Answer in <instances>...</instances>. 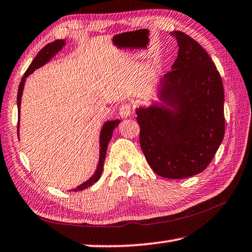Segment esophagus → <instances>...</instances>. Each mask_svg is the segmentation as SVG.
<instances>
[{
  "instance_id": "esophagus-1",
  "label": "esophagus",
  "mask_w": 252,
  "mask_h": 252,
  "mask_svg": "<svg viewBox=\"0 0 252 252\" xmlns=\"http://www.w3.org/2000/svg\"><path fill=\"white\" fill-rule=\"evenodd\" d=\"M119 114L123 119H126L131 116V104L130 103H122L120 109H119Z\"/></svg>"
}]
</instances>
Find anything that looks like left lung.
I'll list each match as a JSON object with an SVG mask.
<instances>
[{
  "label": "left lung",
  "mask_w": 252,
  "mask_h": 252,
  "mask_svg": "<svg viewBox=\"0 0 252 252\" xmlns=\"http://www.w3.org/2000/svg\"><path fill=\"white\" fill-rule=\"evenodd\" d=\"M178 58L160 80L164 105L136 109L140 146L160 177L183 179L202 172L224 135V92L220 73L207 51L181 31Z\"/></svg>",
  "instance_id": "left-lung-1"
}]
</instances>
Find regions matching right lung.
Listing matches in <instances>:
<instances>
[{"mask_svg":"<svg viewBox=\"0 0 252 252\" xmlns=\"http://www.w3.org/2000/svg\"><path fill=\"white\" fill-rule=\"evenodd\" d=\"M65 45V40H55L54 42H51V43L46 44L43 49H42L34 60L32 61L31 64L28 67L27 72H25L22 80H21L20 85H19V90H18V110H19V120H20V105H21V97H22V93H23V88H24V83H25V79L27 76L32 73L34 70L39 69L42 65H44L46 62L50 61L51 58H53L55 54H57L60 50H61L63 46ZM119 123H120V120L117 119L114 121H106L104 123V126H102L101 133H100V160H99V164H97L96 171L93 176L89 179L88 181H85L82 185H80L79 187H76L75 189L72 191H81L87 189V188L91 187L93 183H95L97 180H99L102 173V170H103V164H104V160H105V155H106V149H108V144L110 142L111 138H112L113 134V130L118 126ZM19 122H18V135H19Z\"/></svg>","mask_w":252,"mask_h":252,"instance_id":"1","label":"right lung"}]
</instances>
